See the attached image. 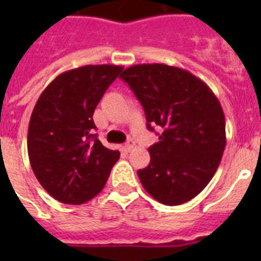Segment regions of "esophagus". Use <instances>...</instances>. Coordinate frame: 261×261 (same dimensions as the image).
I'll use <instances>...</instances> for the list:
<instances>
[{
    "label": "esophagus",
    "mask_w": 261,
    "mask_h": 261,
    "mask_svg": "<svg viewBox=\"0 0 261 261\" xmlns=\"http://www.w3.org/2000/svg\"><path fill=\"white\" fill-rule=\"evenodd\" d=\"M135 146V142L133 141V139H130L128 142L124 143V146H123V149H124V151H131L133 150V147Z\"/></svg>",
    "instance_id": "esophagus-1"
}]
</instances>
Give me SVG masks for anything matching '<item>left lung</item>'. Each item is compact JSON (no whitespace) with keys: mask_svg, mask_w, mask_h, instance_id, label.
I'll use <instances>...</instances> for the list:
<instances>
[{"mask_svg":"<svg viewBox=\"0 0 261 261\" xmlns=\"http://www.w3.org/2000/svg\"><path fill=\"white\" fill-rule=\"evenodd\" d=\"M146 115L159 126V142L149 147L150 164L139 169L143 188L157 202L177 206L210 182L226 146L225 115L213 90L188 70L142 63L120 74Z\"/></svg>","mask_w":261,"mask_h":261,"instance_id":"1","label":"left lung"}]
</instances>
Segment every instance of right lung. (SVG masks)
<instances>
[{"instance_id":"obj_1","label":"right lung","mask_w":261,"mask_h":261,"mask_svg":"<svg viewBox=\"0 0 261 261\" xmlns=\"http://www.w3.org/2000/svg\"><path fill=\"white\" fill-rule=\"evenodd\" d=\"M123 70L87 65L59 74L42 92L28 126V157L42 187L61 203L83 204L104 188L120 157L93 134V112Z\"/></svg>"}]
</instances>
